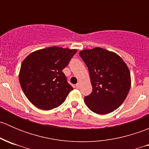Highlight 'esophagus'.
Wrapping results in <instances>:
<instances>
[{"mask_svg": "<svg viewBox=\"0 0 149 149\" xmlns=\"http://www.w3.org/2000/svg\"><path fill=\"white\" fill-rule=\"evenodd\" d=\"M76 87L77 88H79V87H80V83H77L76 84Z\"/></svg>", "mask_w": 149, "mask_h": 149, "instance_id": "1", "label": "esophagus"}]
</instances>
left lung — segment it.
<instances>
[{
	"mask_svg": "<svg viewBox=\"0 0 149 149\" xmlns=\"http://www.w3.org/2000/svg\"><path fill=\"white\" fill-rule=\"evenodd\" d=\"M89 72L92 92L84 97L90 110L100 115L110 113L125 101L130 88L128 68L113 52L95 47L79 52Z\"/></svg>",
	"mask_w": 149,
	"mask_h": 149,
	"instance_id": "8db88e82",
	"label": "left lung"
}]
</instances>
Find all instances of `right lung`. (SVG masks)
<instances>
[{
  "instance_id": "obj_1",
  "label": "right lung",
  "mask_w": 149,
  "mask_h": 149,
  "mask_svg": "<svg viewBox=\"0 0 149 149\" xmlns=\"http://www.w3.org/2000/svg\"><path fill=\"white\" fill-rule=\"evenodd\" d=\"M76 52L55 46L34 51L24 60L19 82L30 102L44 110L63 104L73 88L62 70Z\"/></svg>"
}]
</instances>
